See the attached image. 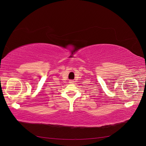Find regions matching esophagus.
Listing matches in <instances>:
<instances>
[{
  "instance_id": "1",
  "label": "esophagus",
  "mask_w": 146,
  "mask_h": 146,
  "mask_svg": "<svg viewBox=\"0 0 146 146\" xmlns=\"http://www.w3.org/2000/svg\"><path fill=\"white\" fill-rule=\"evenodd\" d=\"M74 81L73 80H69V83H70V84H73L74 83Z\"/></svg>"
}]
</instances>
